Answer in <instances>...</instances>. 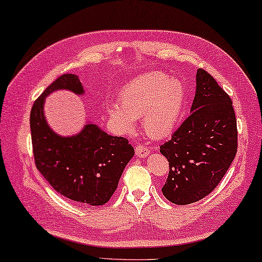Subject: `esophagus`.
Returning <instances> with one entry per match:
<instances>
[{
  "label": "esophagus",
  "instance_id": "obj_1",
  "mask_svg": "<svg viewBox=\"0 0 262 262\" xmlns=\"http://www.w3.org/2000/svg\"><path fill=\"white\" fill-rule=\"evenodd\" d=\"M148 154H150V148L145 145H137L136 146V155L138 157H146Z\"/></svg>",
  "mask_w": 262,
  "mask_h": 262
}]
</instances>
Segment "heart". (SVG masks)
Masks as SVG:
<instances>
[{"mask_svg":"<svg viewBox=\"0 0 262 262\" xmlns=\"http://www.w3.org/2000/svg\"><path fill=\"white\" fill-rule=\"evenodd\" d=\"M186 103L182 80L163 72H147L135 78L119 95V106L107 105V114L123 131L142 118L143 128L151 138H164L176 130Z\"/></svg>","mask_w":262,"mask_h":262,"instance_id":"heart-1","label":"heart"}]
</instances>
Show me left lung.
<instances>
[{
  "label": "left lung",
  "instance_id": "1",
  "mask_svg": "<svg viewBox=\"0 0 262 262\" xmlns=\"http://www.w3.org/2000/svg\"><path fill=\"white\" fill-rule=\"evenodd\" d=\"M236 148L232 99L207 71L198 69L191 115L160 145L170 166L163 194L177 205L205 198L226 174Z\"/></svg>",
  "mask_w": 262,
  "mask_h": 262
}]
</instances>
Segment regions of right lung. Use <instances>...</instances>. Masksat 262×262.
<instances>
[{"label":"right lung","mask_w":262,"mask_h":262,"mask_svg":"<svg viewBox=\"0 0 262 262\" xmlns=\"http://www.w3.org/2000/svg\"><path fill=\"white\" fill-rule=\"evenodd\" d=\"M59 89L84 92L77 76L66 74L35 100L30 112L35 165L62 195L83 206L104 205L117 188L135 150L126 138L107 135L95 124H86L77 136L56 135L44 118L43 104L50 92Z\"/></svg>","instance_id":"add662e5"}]
</instances>
